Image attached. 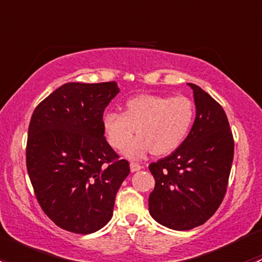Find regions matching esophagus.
Returning a JSON list of instances; mask_svg holds the SVG:
<instances>
[{
    "mask_svg": "<svg viewBox=\"0 0 262 262\" xmlns=\"http://www.w3.org/2000/svg\"><path fill=\"white\" fill-rule=\"evenodd\" d=\"M142 167H143V166L139 165V163H137V162H130V171H132V172H136V171L141 170Z\"/></svg>",
    "mask_w": 262,
    "mask_h": 262,
    "instance_id": "1",
    "label": "esophagus"
}]
</instances>
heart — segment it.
Masks as SVG:
<instances>
[{"label":"heart","instance_id":"b5f03b06","mask_svg":"<svg viewBox=\"0 0 262 262\" xmlns=\"http://www.w3.org/2000/svg\"><path fill=\"white\" fill-rule=\"evenodd\" d=\"M195 107L186 96L139 95L124 105L123 114L109 112L102 119V128L107 142L114 149H123L137 137L125 155L139 158L148 150L155 156L173 152L184 142L194 121Z\"/></svg>","mask_w":262,"mask_h":262}]
</instances>
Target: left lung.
<instances>
[{
	"label": "left lung",
	"mask_w": 262,
	"mask_h": 262,
	"mask_svg": "<svg viewBox=\"0 0 262 262\" xmlns=\"http://www.w3.org/2000/svg\"><path fill=\"white\" fill-rule=\"evenodd\" d=\"M196 118L186 139L167 157L149 165L155 178L149 213L176 231L204 224L227 192L234 141L223 107L194 83Z\"/></svg>",
	"instance_id": "left-lung-1"
}]
</instances>
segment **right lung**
Wrapping results in <instances>:
<instances>
[{
	"label": "right lung",
	"mask_w": 262,
	"mask_h": 262,
	"mask_svg": "<svg viewBox=\"0 0 262 262\" xmlns=\"http://www.w3.org/2000/svg\"><path fill=\"white\" fill-rule=\"evenodd\" d=\"M119 92L115 81L70 82L34 110L26 168L36 200L59 228L80 234L112 219L116 192L130 172L104 137L102 116Z\"/></svg>",
	"instance_id": "add662e5"
}]
</instances>
